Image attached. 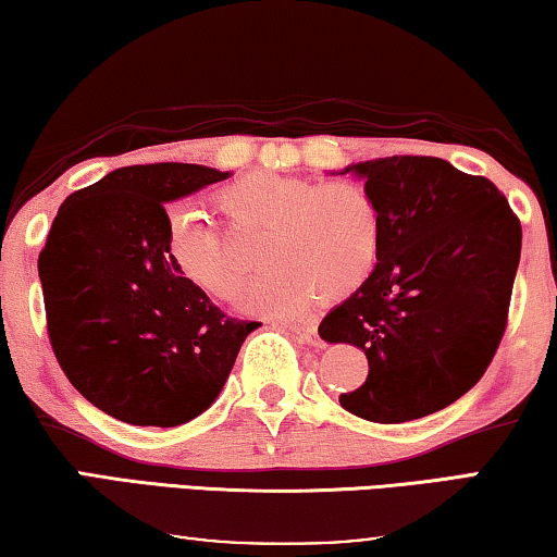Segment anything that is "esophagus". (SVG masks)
Wrapping results in <instances>:
<instances>
[{
  "label": "esophagus",
  "mask_w": 557,
  "mask_h": 557,
  "mask_svg": "<svg viewBox=\"0 0 557 557\" xmlns=\"http://www.w3.org/2000/svg\"><path fill=\"white\" fill-rule=\"evenodd\" d=\"M290 329V333H296L298 338L301 341H306V344H311V346H319L321 344V338H319V329L313 326V323H306V326H288Z\"/></svg>",
  "instance_id": "obj_1"
}]
</instances>
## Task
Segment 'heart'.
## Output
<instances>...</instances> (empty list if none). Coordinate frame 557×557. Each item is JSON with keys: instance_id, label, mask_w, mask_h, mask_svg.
<instances>
[{"instance_id": "1", "label": "heart", "mask_w": 557, "mask_h": 557, "mask_svg": "<svg viewBox=\"0 0 557 557\" xmlns=\"http://www.w3.org/2000/svg\"><path fill=\"white\" fill-rule=\"evenodd\" d=\"M216 201L238 234H263L259 259L267 271L244 288L246 311L301 315L321 298L356 294L379 267L383 216L361 184L256 174L224 186ZM164 249L186 284L216 301L236 296L242 263L203 211L171 209Z\"/></svg>"}]
</instances>
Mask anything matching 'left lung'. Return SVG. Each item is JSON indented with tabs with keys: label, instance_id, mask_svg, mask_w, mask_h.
Segmentation results:
<instances>
[{
	"label": "left lung",
	"instance_id": "obj_1",
	"mask_svg": "<svg viewBox=\"0 0 557 557\" xmlns=\"http://www.w3.org/2000/svg\"><path fill=\"white\" fill-rule=\"evenodd\" d=\"M383 216L371 278L321 321L329 344L368 358L363 386L341 406L373 423L431 416L483 379L508 326L520 221L491 178L435 157L348 166Z\"/></svg>",
	"mask_w": 557,
	"mask_h": 557
}]
</instances>
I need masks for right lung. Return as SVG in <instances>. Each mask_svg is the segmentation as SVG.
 <instances>
[{
	"label": "right lung",
	"instance_id": "1",
	"mask_svg": "<svg viewBox=\"0 0 557 557\" xmlns=\"http://www.w3.org/2000/svg\"><path fill=\"white\" fill-rule=\"evenodd\" d=\"M196 164L124 166L66 196L39 253L47 333L72 386L111 418L203 413L259 321L231 319L166 259L164 203L224 182Z\"/></svg>",
	"mask_w": 557,
	"mask_h": 557
}]
</instances>
